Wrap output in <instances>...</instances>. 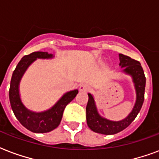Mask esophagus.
Segmentation results:
<instances>
[{"label": "esophagus", "mask_w": 159, "mask_h": 159, "mask_svg": "<svg viewBox=\"0 0 159 159\" xmlns=\"http://www.w3.org/2000/svg\"><path fill=\"white\" fill-rule=\"evenodd\" d=\"M90 89V87L86 84H81L80 85V90L84 91V92H86V91H89Z\"/></svg>", "instance_id": "34e87169"}]
</instances>
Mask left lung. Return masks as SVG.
Returning a JSON list of instances; mask_svg holds the SVG:
<instances>
[{
    "label": "left lung",
    "mask_w": 159,
    "mask_h": 159,
    "mask_svg": "<svg viewBox=\"0 0 159 159\" xmlns=\"http://www.w3.org/2000/svg\"><path fill=\"white\" fill-rule=\"evenodd\" d=\"M119 66H121V68H124L123 70L124 73L129 75L133 79L136 90V102L132 111L125 119L120 121H111L99 115L93 95L91 93H88L89 100L86 106L87 124L92 131L101 134H115L125 129L137 117L144 100L146 78L141 64L138 60L123 54H119Z\"/></svg>",
    "instance_id": "1"
}]
</instances>
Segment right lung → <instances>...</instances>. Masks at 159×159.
I'll use <instances>...</instances> for the list:
<instances>
[{"mask_svg": "<svg viewBox=\"0 0 159 159\" xmlns=\"http://www.w3.org/2000/svg\"><path fill=\"white\" fill-rule=\"evenodd\" d=\"M53 55L48 52L36 51L28 55H25L20 60L12 74L9 90L11 106L15 116L23 126L33 133H48L56 129L60 124L63 113L66 105L70 103L78 93V89L69 91L63 95L56 104L46 111L33 112L25 108L20 100L19 93L20 81L22 76L36 59H50Z\"/></svg>", "mask_w": 159, "mask_h": 159, "instance_id": "add662e5", "label": "right lung"}]
</instances>
